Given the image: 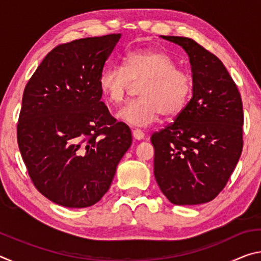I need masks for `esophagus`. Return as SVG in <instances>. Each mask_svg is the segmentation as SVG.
<instances>
[{"instance_id":"1","label":"esophagus","mask_w":261,"mask_h":261,"mask_svg":"<svg viewBox=\"0 0 261 261\" xmlns=\"http://www.w3.org/2000/svg\"><path fill=\"white\" fill-rule=\"evenodd\" d=\"M132 136H134V138L136 140H141V139H144L145 134L139 129H134L132 130Z\"/></svg>"}]
</instances>
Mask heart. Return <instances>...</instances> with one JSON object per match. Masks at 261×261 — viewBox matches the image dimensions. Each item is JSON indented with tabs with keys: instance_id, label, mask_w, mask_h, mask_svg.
Listing matches in <instances>:
<instances>
[{
	"instance_id": "heart-1",
	"label": "heart",
	"mask_w": 261,
	"mask_h": 261,
	"mask_svg": "<svg viewBox=\"0 0 261 261\" xmlns=\"http://www.w3.org/2000/svg\"><path fill=\"white\" fill-rule=\"evenodd\" d=\"M140 99L118 110V120L132 126H148L161 114L173 116L180 113L192 91L188 72L176 68L175 61L158 49H138L127 53L123 65H109L99 77L101 93L110 103L124 101L131 82H141Z\"/></svg>"
}]
</instances>
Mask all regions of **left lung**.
Returning <instances> with one entry per match:
<instances>
[{"mask_svg": "<svg viewBox=\"0 0 261 261\" xmlns=\"http://www.w3.org/2000/svg\"><path fill=\"white\" fill-rule=\"evenodd\" d=\"M187 51L192 98L176 120L151 137L154 176L175 205L213 200L226 187L243 148V105L222 62L190 38L161 35Z\"/></svg>", "mask_w": 261, "mask_h": 261, "instance_id": "1", "label": "left lung"}]
</instances>
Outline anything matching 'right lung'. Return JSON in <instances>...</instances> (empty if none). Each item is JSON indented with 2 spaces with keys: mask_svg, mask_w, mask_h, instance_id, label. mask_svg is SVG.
<instances>
[{
  "mask_svg": "<svg viewBox=\"0 0 261 261\" xmlns=\"http://www.w3.org/2000/svg\"><path fill=\"white\" fill-rule=\"evenodd\" d=\"M120 38L108 34L55 47L24 90L19 151L34 187L57 205L96 204L132 144L130 127L109 114L99 88Z\"/></svg>",
  "mask_w": 261,
  "mask_h": 261,
  "instance_id": "right-lung-1",
  "label": "right lung"
}]
</instances>
